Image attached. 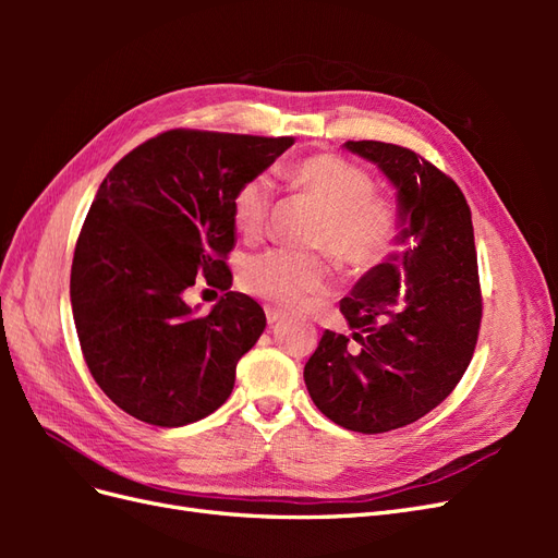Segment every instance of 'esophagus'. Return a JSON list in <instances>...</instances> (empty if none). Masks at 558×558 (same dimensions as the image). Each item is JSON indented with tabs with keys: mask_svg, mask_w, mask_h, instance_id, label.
Here are the masks:
<instances>
[{
	"mask_svg": "<svg viewBox=\"0 0 558 558\" xmlns=\"http://www.w3.org/2000/svg\"><path fill=\"white\" fill-rule=\"evenodd\" d=\"M265 316H267V324L269 326H275V324H279V320L286 316L281 310H277V307H265Z\"/></svg>",
	"mask_w": 558,
	"mask_h": 558,
	"instance_id": "34e87169",
	"label": "esophagus"
}]
</instances>
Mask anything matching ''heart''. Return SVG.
<instances>
[{"instance_id":"1","label":"heart","mask_w":558,"mask_h":558,"mask_svg":"<svg viewBox=\"0 0 558 558\" xmlns=\"http://www.w3.org/2000/svg\"><path fill=\"white\" fill-rule=\"evenodd\" d=\"M289 183L324 209L312 246L326 248L349 275L373 272L398 248L402 218L391 199L375 195V179L363 167L332 154L295 162ZM232 223L246 240L258 238L269 211V185L251 177L238 185L230 202ZM330 267L318 253L269 248L242 263L240 283L251 295L293 307L326 289Z\"/></svg>"}]
</instances>
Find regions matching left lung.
I'll return each mask as SVG.
<instances>
[{"label": "left lung", "instance_id": "left-lung-1", "mask_svg": "<svg viewBox=\"0 0 558 558\" xmlns=\"http://www.w3.org/2000/svg\"><path fill=\"white\" fill-rule=\"evenodd\" d=\"M398 189L402 253L361 277L340 302L349 337L326 330L305 365L316 408L365 435L414 424L461 381L482 324L472 216L459 185L414 150L347 142Z\"/></svg>", "mask_w": 558, "mask_h": 558}]
</instances>
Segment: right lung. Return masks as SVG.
I'll return each mask as SVG.
<instances>
[{
    "label": "right lung",
    "mask_w": 558,
    "mask_h": 558,
    "mask_svg": "<svg viewBox=\"0 0 558 558\" xmlns=\"http://www.w3.org/2000/svg\"><path fill=\"white\" fill-rule=\"evenodd\" d=\"M293 142L167 130L118 160L99 185L76 240L70 295L90 375L130 416L177 428L232 393L265 312L230 291V202ZM199 276L225 291L207 317L182 300Z\"/></svg>",
    "instance_id": "right-lung-1"
}]
</instances>
